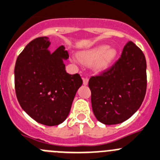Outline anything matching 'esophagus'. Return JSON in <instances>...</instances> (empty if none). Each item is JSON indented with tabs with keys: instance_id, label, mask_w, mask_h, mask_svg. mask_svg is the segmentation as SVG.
<instances>
[{
	"instance_id": "1",
	"label": "esophagus",
	"mask_w": 160,
	"mask_h": 160,
	"mask_svg": "<svg viewBox=\"0 0 160 160\" xmlns=\"http://www.w3.org/2000/svg\"><path fill=\"white\" fill-rule=\"evenodd\" d=\"M88 82H89V78H83V85H84V86H87Z\"/></svg>"
}]
</instances>
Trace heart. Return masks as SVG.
<instances>
[{"label":"heart","instance_id":"obj_1","mask_svg":"<svg viewBox=\"0 0 160 160\" xmlns=\"http://www.w3.org/2000/svg\"><path fill=\"white\" fill-rule=\"evenodd\" d=\"M117 52L115 48H108L107 45H100L79 54V59L86 64H92L95 61V68L98 71L106 70L115 59Z\"/></svg>","mask_w":160,"mask_h":160}]
</instances>
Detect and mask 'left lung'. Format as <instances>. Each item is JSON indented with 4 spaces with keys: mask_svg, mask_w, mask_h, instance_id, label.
Here are the masks:
<instances>
[{
    "mask_svg": "<svg viewBox=\"0 0 160 160\" xmlns=\"http://www.w3.org/2000/svg\"><path fill=\"white\" fill-rule=\"evenodd\" d=\"M146 67L143 52L129 42L110 68L89 78L92 112L99 122L118 124L139 109L147 89Z\"/></svg>",
    "mask_w": 160,
    "mask_h": 160,
    "instance_id": "left-lung-1",
    "label": "left lung"
}]
</instances>
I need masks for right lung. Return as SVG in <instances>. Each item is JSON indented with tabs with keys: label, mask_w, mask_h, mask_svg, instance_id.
I'll list each match as a JSON object with an SVG mask.
<instances>
[{
	"label": "right lung",
	"mask_w": 160,
	"mask_h": 160,
	"mask_svg": "<svg viewBox=\"0 0 160 160\" xmlns=\"http://www.w3.org/2000/svg\"><path fill=\"white\" fill-rule=\"evenodd\" d=\"M47 37L33 39L19 55L15 89L21 108L41 124L56 126L69 115L76 92L82 84L78 74L66 72L69 57L63 45L50 52Z\"/></svg>",
	"instance_id": "add662e5"
}]
</instances>
